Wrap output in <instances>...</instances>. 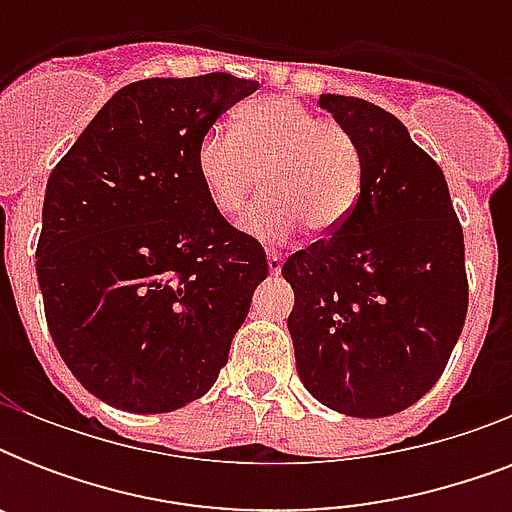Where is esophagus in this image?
Returning a JSON list of instances; mask_svg holds the SVG:
<instances>
[{"label": "esophagus", "mask_w": 512, "mask_h": 512, "mask_svg": "<svg viewBox=\"0 0 512 512\" xmlns=\"http://www.w3.org/2000/svg\"><path fill=\"white\" fill-rule=\"evenodd\" d=\"M281 265H284V257H281V252H268V271L279 273Z\"/></svg>", "instance_id": "34e87169"}]
</instances>
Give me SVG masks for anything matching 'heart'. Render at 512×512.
<instances>
[{"label": "heart", "instance_id": "obj_1", "mask_svg": "<svg viewBox=\"0 0 512 512\" xmlns=\"http://www.w3.org/2000/svg\"><path fill=\"white\" fill-rule=\"evenodd\" d=\"M193 167L209 204L225 217L247 207L263 175L265 196L241 217L257 241H287L300 225L335 233L361 193V148L335 119H319L300 100L273 95L241 106L231 135L207 132Z\"/></svg>", "mask_w": 512, "mask_h": 512}]
</instances>
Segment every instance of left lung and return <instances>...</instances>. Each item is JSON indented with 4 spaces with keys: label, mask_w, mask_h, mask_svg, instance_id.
<instances>
[{
    "label": "left lung",
    "mask_w": 512,
    "mask_h": 512,
    "mask_svg": "<svg viewBox=\"0 0 512 512\" xmlns=\"http://www.w3.org/2000/svg\"><path fill=\"white\" fill-rule=\"evenodd\" d=\"M361 148V193L329 239L289 257V335L316 401L348 417H388L444 372L468 313L465 239L446 177L396 116L321 95Z\"/></svg>",
    "instance_id": "obj_1"
}]
</instances>
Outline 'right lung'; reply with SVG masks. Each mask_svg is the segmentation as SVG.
I'll list each match as a JSON object with an SVG mask.
<instances>
[{"label":"right lung","instance_id":"right-lung-1","mask_svg":"<svg viewBox=\"0 0 512 512\" xmlns=\"http://www.w3.org/2000/svg\"><path fill=\"white\" fill-rule=\"evenodd\" d=\"M260 84L143 79L100 108L44 191L36 276L52 342L92 396L135 414L201 398L268 260L201 188L209 127Z\"/></svg>","mask_w":512,"mask_h":512}]
</instances>
